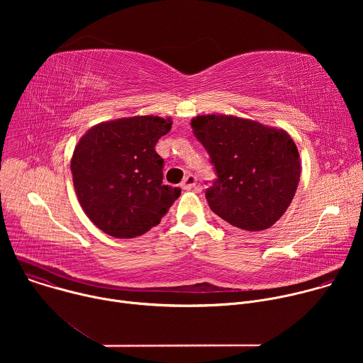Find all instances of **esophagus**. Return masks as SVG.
<instances>
[{
	"mask_svg": "<svg viewBox=\"0 0 363 363\" xmlns=\"http://www.w3.org/2000/svg\"><path fill=\"white\" fill-rule=\"evenodd\" d=\"M196 185V178L194 177V175H186L185 178H184V181H182V184H181V186L184 188V189H192L194 186Z\"/></svg>",
	"mask_w": 363,
	"mask_h": 363,
	"instance_id": "esophagus-1",
	"label": "esophagus"
}]
</instances>
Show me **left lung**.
<instances>
[{
    "label": "left lung",
    "instance_id": "left-lung-1",
    "mask_svg": "<svg viewBox=\"0 0 363 363\" xmlns=\"http://www.w3.org/2000/svg\"><path fill=\"white\" fill-rule=\"evenodd\" d=\"M191 128L218 175L205 192L213 213L242 231H263L277 223L301 172L291 136L233 115H199Z\"/></svg>",
    "mask_w": 363,
    "mask_h": 363
}]
</instances>
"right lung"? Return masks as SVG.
<instances>
[{
  "mask_svg": "<svg viewBox=\"0 0 363 363\" xmlns=\"http://www.w3.org/2000/svg\"><path fill=\"white\" fill-rule=\"evenodd\" d=\"M171 118L132 116L91 126L72 157L77 199L90 221L116 238H135L158 225L181 189L162 184L164 160L155 145Z\"/></svg>",
  "mask_w": 363,
  "mask_h": 363,
  "instance_id": "add662e5",
  "label": "right lung"
}]
</instances>
